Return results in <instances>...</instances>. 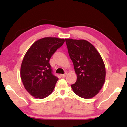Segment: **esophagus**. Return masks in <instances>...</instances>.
I'll list each match as a JSON object with an SVG mask.
<instances>
[{
	"instance_id": "esophagus-1",
	"label": "esophagus",
	"mask_w": 127,
	"mask_h": 127,
	"mask_svg": "<svg viewBox=\"0 0 127 127\" xmlns=\"http://www.w3.org/2000/svg\"><path fill=\"white\" fill-rule=\"evenodd\" d=\"M60 76L62 77V78H65V77L66 76V74H64V75H60Z\"/></svg>"
}]
</instances>
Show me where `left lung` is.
<instances>
[{
    "instance_id": "8db88e82",
    "label": "left lung",
    "mask_w": 127,
    "mask_h": 127,
    "mask_svg": "<svg viewBox=\"0 0 127 127\" xmlns=\"http://www.w3.org/2000/svg\"><path fill=\"white\" fill-rule=\"evenodd\" d=\"M77 80L71 85L79 97L89 99L100 92L105 82L106 68L97 49L86 40L65 39Z\"/></svg>"
}]
</instances>
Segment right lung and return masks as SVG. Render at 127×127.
Here are the masks:
<instances>
[{"label": "right lung", "mask_w": 127, "mask_h": 127, "mask_svg": "<svg viewBox=\"0 0 127 127\" xmlns=\"http://www.w3.org/2000/svg\"><path fill=\"white\" fill-rule=\"evenodd\" d=\"M64 42V39L44 37L34 42L26 52L20 76L24 88L34 98H46L53 91L59 79L52 75L49 60Z\"/></svg>", "instance_id": "right-lung-1"}]
</instances>
